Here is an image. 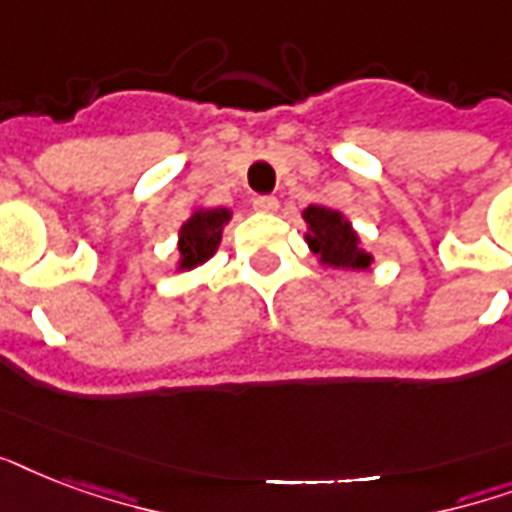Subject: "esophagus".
<instances>
[{"label":"esophagus","instance_id":"obj_1","mask_svg":"<svg viewBox=\"0 0 512 512\" xmlns=\"http://www.w3.org/2000/svg\"><path fill=\"white\" fill-rule=\"evenodd\" d=\"M252 207H255L257 212H276V209H279V199H276V196H257V199L252 201Z\"/></svg>","mask_w":512,"mask_h":512}]
</instances>
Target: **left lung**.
Listing matches in <instances>:
<instances>
[{
    "label": "left lung",
    "mask_w": 512,
    "mask_h": 512,
    "mask_svg": "<svg viewBox=\"0 0 512 512\" xmlns=\"http://www.w3.org/2000/svg\"><path fill=\"white\" fill-rule=\"evenodd\" d=\"M303 217L308 223L305 241L321 263L329 268H348V271H364L372 265V255L361 249L358 233L353 231L350 220L342 217V212L311 204Z\"/></svg>",
    "instance_id": "1"
}]
</instances>
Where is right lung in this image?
<instances>
[{
	"instance_id": "1",
	"label": "right lung",
	"mask_w": 512,
	"mask_h": 512,
	"mask_svg": "<svg viewBox=\"0 0 512 512\" xmlns=\"http://www.w3.org/2000/svg\"><path fill=\"white\" fill-rule=\"evenodd\" d=\"M231 220V209H196L180 228V263L177 271H191L215 255L223 239V225Z\"/></svg>"
}]
</instances>
